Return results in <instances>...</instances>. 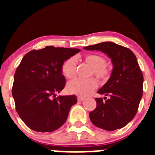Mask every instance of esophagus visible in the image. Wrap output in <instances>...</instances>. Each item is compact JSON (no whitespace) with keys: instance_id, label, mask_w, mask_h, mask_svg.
<instances>
[{"instance_id":"esophagus-1","label":"esophagus","mask_w":155,"mask_h":155,"mask_svg":"<svg viewBox=\"0 0 155 155\" xmlns=\"http://www.w3.org/2000/svg\"><path fill=\"white\" fill-rule=\"evenodd\" d=\"M84 99V97H81V96H78V100L79 102H81V101H83V100Z\"/></svg>"}]
</instances>
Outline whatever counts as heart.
Here are the masks:
<instances>
[{"label":"heart","mask_w":155,"mask_h":155,"mask_svg":"<svg viewBox=\"0 0 155 155\" xmlns=\"http://www.w3.org/2000/svg\"><path fill=\"white\" fill-rule=\"evenodd\" d=\"M83 61L91 67L89 76L94 75L98 79L105 80L110 74V68L105 62L103 56L98 53H88L83 57ZM62 74L66 78L73 79L77 74V60L71 57L66 60L61 68ZM98 86V81L94 78L81 80L75 79L67 84L66 89L69 94H77L80 96H86L89 94Z\"/></svg>","instance_id":"1"}]
</instances>
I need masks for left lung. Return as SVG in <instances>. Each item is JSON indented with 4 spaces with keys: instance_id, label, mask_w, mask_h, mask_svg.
Instances as JSON below:
<instances>
[{
    "instance_id": "1",
    "label": "left lung",
    "mask_w": 155,
    "mask_h": 155,
    "mask_svg": "<svg viewBox=\"0 0 155 155\" xmlns=\"http://www.w3.org/2000/svg\"><path fill=\"white\" fill-rule=\"evenodd\" d=\"M98 50L111 58L113 69L111 76L98 91L96 108L89 113L95 127L113 131L125 127L134 118L143 95V77L136 56L130 49L112 42H104L84 47Z\"/></svg>"
}]
</instances>
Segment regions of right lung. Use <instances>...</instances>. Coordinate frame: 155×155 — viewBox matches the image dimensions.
I'll use <instances>...</instances> for the list:
<instances>
[{
	"mask_svg": "<svg viewBox=\"0 0 155 155\" xmlns=\"http://www.w3.org/2000/svg\"><path fill=\"white\" fill-rule=\"evenodd\" d=\"M80 51L48 46L31 50L22 58L14 76L12 95L18 114L31 130L53 132L66 122L77 97L55 98L56 93L61 92L66 84L63 64Z\"/></svg>",
	"mask_w": 155,
	"mask_h": 155,
	"instance_id": "add662e5",
	"label": "right lung"
}]
</instances>
